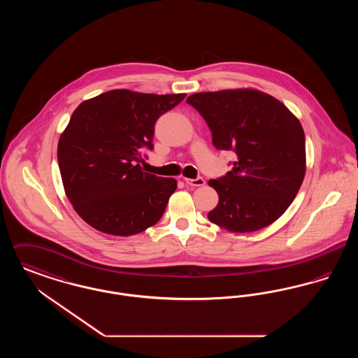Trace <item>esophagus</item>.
<instances>
[{
  "instance_id": "esophagus-1",
  "label": "esophagus",
  "mask_w": 358,
  "mask_h": 358,
  "mask_svg": "<svg viewBox=\"0 0 358 358\" xmlns=\"http://www.w3.org/2000/svg\"><path fill=\"white\" fill-rule=\"evenodd\" d=\"M185 182L190 187H204L205 180L203 177H197V178H185Z\"/></svg>"
}]
</instances>
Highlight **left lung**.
I'll return each mask as SVG.
<instances>
[{"instance_id":"1","label":"left lung","mask_w":358,"mask_h":358,"mask_svg":"<svg viewBox=\"0 0 358 358\" xmlns=\"http://www.w3.org/2000/svg\"><path fill=\"white\" fill-rule=\"evenodd\" d=\"M187 103L204 118L215 148L236 154L232 171L208 182L219 194L209 222L244 234L278 220L306 173L301 122L283 103L252 88L199 92Z\"/></svg>"}]
</instances>
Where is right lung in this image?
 <instances>
[{
  "label": "right lung",
  "mask_w": 358,
  "mask_h": 358,
  "mask_svg": "<svg viewBox=\"0 0 358 358\" xmlns=\"http://www.w3.org/2000/svg\"><path fill=\"white\" fill-rule=\"evenodd\" d=\"M185 96L113 90L72 113L57 161L69 203L92 228L131 236L159 222L177 181L142 171L141 153L153 150L157 120Z\"/></svg>",
  "instance_id": "add662e5"
}]
</instances>
